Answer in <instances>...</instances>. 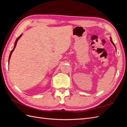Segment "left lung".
<instances>
[{"label": "left lung", "mask_w": 127, "mask_h": 127, "mask_svg": "<svg viewBox=\"0 0 127 127\" xmlns=\"http://www.w3.org/2000/svg\"><path fill=\"white\" fill-rule=\"evenodd\" d=\"M110 39H111V40H110V41H111V42L112 43L113 45L114 46H115V47L116 48V47H115V44H114V42H113V40H112V38H111V37H110Z\"/></svg>", "instance_id": "left-lung-1"}]
</instances>
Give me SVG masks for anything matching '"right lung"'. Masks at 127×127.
I'll return each instance as SVG.
<instances>
[{
  "mask_svg": "<svg viewBox=\"0 0 127 127\" xmlns=\"http://www.w3.org/2000/svg\"><path fill=\"white\" fill-rule=\"evenodd\" d=\"M22 36V34H21L19 37H18V38L16 39V40H15V44H14V48H13V49H12V50L11 51V53H10V56H9V58H8V64H9V61H10V58H11V54H12V52H13V51L14 50V49H15V46H16V45H17V41H18V40H19L20 38V37Z\"/></svg>",
  "mask_w": 127,
  "mask_h": 127,
  "instance_id": "right-lung-1",
  "label": "right lung"
}]
</instances>
